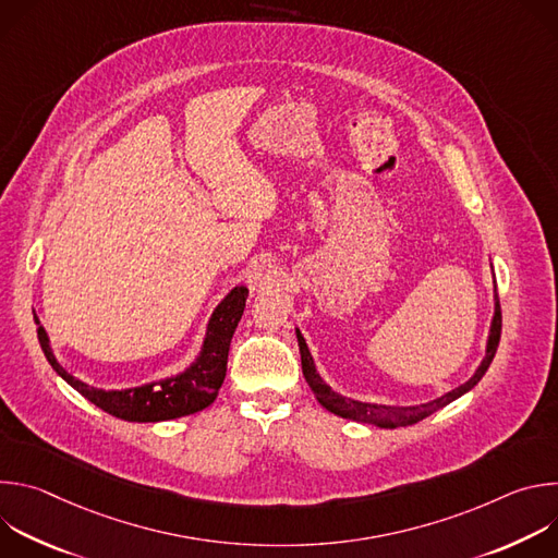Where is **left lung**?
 Returning <instances> with one entry per match:
<instances>
[{
  "instance_id": "left-lung-1",
  "label": "left lung",
  "mask_w": 558,
  "mask_h": 558,
  "mask_svg": "<svg viewBox=\"0 0 558 558\" xmlns=\"http://www.w3.org/2000/svg\"><path fill=\"white\" fill-rule=\"evenodd\" d=\"M298 336V347H300V360H302V373L306 384L311 386L315 400L320 402V407H325L329 413L351 420V422H360V424H371L377 428H400V426H413L422 420H426L428 415H433L435 411L444 409L446 404L454 402L457 397L465 395L468 390H472L480 379L486 375L497 347H499V338H501V306H499V295H497V282H495V313H493V323H490V331H488V340H486V353L484 360L476 366V371L470 375V379H465L463 384H459L457 388L444 392L441 397H435V400L426 402V404H415V407H392V404H375V402H360L353 400V397H347L342 392H336L323 377L320 373L315 371V362L311 357V351L304 342V336L300 333V329H295Z\"/></svg>"
}]
</instances>
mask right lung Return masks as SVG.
Segmentation results:
<instances>
[{
    "instance_id": "1",
    "label": "right lung",
    "mask_w": 558,
    "mask_h": 558,
    "mask_svg": "<svg viewBox=\"0 0 558 558\" xmlns=\"http://www.w3.org/2000/svg\"><path fill=\"white\" fill-rule=\"evenodd\" d=\"M250 289L245 284H235L214 308L198 355L194 362L183 368L177 375H168L154 381H145L141 386L132 388H119V390H106L95 388L82 379L70 375L57 360L50 338L41 325V320L35 313L37 325V338L41 344V351L54 373L65 379L76 392H82L88 402L99 407L101 411L125 420V422H138V424H156L179 420L185 415H194L207 407L214 404L218 397V390L222 386L225 373H227V355L229 344L233 338V331L241 323L245 302H247Z\"/></svg>"
}]
</instances>
